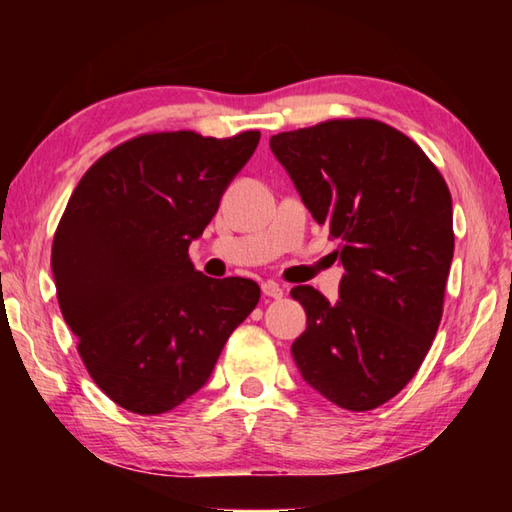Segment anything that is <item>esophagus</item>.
I'll return each instance as SVG.
<instances>
[{"instance_id": "obj_1", "label": "esophagus", "mask_w": 512, "mask_h": 512, "mask_svg": "<svg viewBox=\"0 0 512 512\" xmlns=\"http://www.w3.org/2000/svg\"><path fill=\"white\" fill-rule=\"evenodd\" d=\"M262 293H264V296H268V298H282L284 296V289L277 282L268 280V282H262Z\"/></svg>"}]
</instances>
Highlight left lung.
Here are the masks:
<instances>
[{
    "mask_svg": "<svg viewBox=\"0 0 512 512\" xmlns=\"http://www.w3.org/2000/svg\"><path fill=\"white\" fill-rule=\"evenodd\" d=\"M318 225L339 241V300L291 291L307 329L291 345L302 379L348 411L409 384L443 316L454 257L452 196L418 144L375 119H334L271 137Z\"/></svg>",
    "mask_w": 512,
    "mask_h": 512,
    "instance_id": "1",
    "label": "left lung"
}]
</instances>
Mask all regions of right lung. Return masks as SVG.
<instances>
[{
	"label": "right lung",
	"instance_id": "add662e5",
	"mask_svg": "<svg viewBox=\"0 0 512 512\" xmlns=\"http://www.w3.org/2000/svg\"><path fill=\"white\" fill-rule=\"evenodd\" d=\"M257 142V131L140 135L94 162L69 198L51 246L58 305L121 409L167 413L201 391L257 307V282L214 280L187 255Z\"/></svg>",
	"mask_w": 512,
	"mask_h": 512
}]
</instances>
